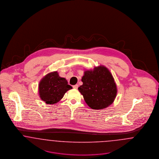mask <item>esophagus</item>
<instances>
[{
    "mask_svg": "<svg viewBox=\"0 0 159 159\" xmlns=\"http://www.w3.org/2000/svg\"><path fill=\"white\" fill-rule=\"evenodd\" d=\"M73 88L74 89H77L78 88V84H76L75 85H73Z\"/></svg>",
    "mask_w": 159,
    "mask_h": 159,
    "instance_id": "esophagus-1",
    "label": "esophagus"
}]
</instances>
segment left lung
Returning a JSON list of instances; mask_svg holds the SVG:
<instances>
[{
	"instance_id": "1",
	"label": "left lung",
	"mask_w": 159,
	"mask_h": 159,
	"mask_svg": "<svg viewBox=\"0 0 159 159\" xmlns=\"http://www.w3.org/2000/svg\"><path fill=\"white\" fill-rule=\"evenodd\" d=\"M81 81L83 84L78 87V90L91 108H106L114 102L117 96V85L108 68L99 66L93 70H85Z\"/></svg>"
}]
</instances>
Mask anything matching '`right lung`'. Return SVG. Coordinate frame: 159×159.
<instances>
[{
    "instance_id": "right-lung-1",
    "label": "right lung",
    "mask_w": 159,
    "mask_h": 159,
    "mask_svg": "<svg viewBox=\"0 0 159 159\" xmlns=\"http://www.w3.org/2000/svg\"><path fill=\"white\" fill-rule=\"evenodd\" d=\"M65 78L59 76L57 71L45 76L39 84L40 98L47 104H54L61 100L66 92L72 89Z\"/></svg>"
}]
</instances>
